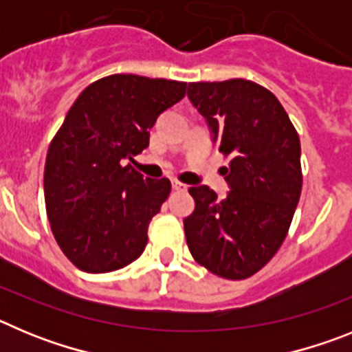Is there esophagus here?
<instances>
[{"label": "esophagus", "mask_w": 352, "mask_h": 352, "mask_svg": "<svg viewBox=\"0 0 352 352\" xmlns=\"http://www.w3.org/2000/svg\"><path fill=\"white\" fill-rule=\"evenodd\" d=\"M173 190H178V192L186 190V185H183V183H179V182H176V179H173Z\"/></svg>", "instance_id": "34e87169"}]
</instances>
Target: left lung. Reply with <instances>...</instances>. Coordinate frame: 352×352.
Listing matches in <instances>:
<instances>
[{
	"label": "left lung",
	"instance_id": "left-lung-1",
	"mask_svg": "<svg viewBox=\"0 0 352 352\" xmlns=\"http://www.w3.org/2000/svg\"><path fill=\"white\" fill-rule=\"evenodd\" d=\"M186 95L231 157L226 199L206 185L188 190L195 210L183 220L186 245L214 275L248 278L287 236L303 183L300 138L276 96L252 80L190 82Z\"/></svg>",
	"mask_w": 352,
	"mask_h": 352
}]
</instances>
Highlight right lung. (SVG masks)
<instances>
[{
  "instance_id": "1",
  "label": "right lung",
  "mask_w": 352,
  "mask_h": 352,
  "mask_svg": "<svg viewBox=\"0 0 352 352\" xmlns=\"http://www.w3.org/2000/svg\"><path fill=\"white\" fill-rule=\"evenodd\" d=\"M185 93L186 82L116 74L68 111L49 146L43 195L56 241L82 272H116L144 252L170 182L144 179L125 160L148 148L158 116Z\"/></svg>"
}]
</instances>
